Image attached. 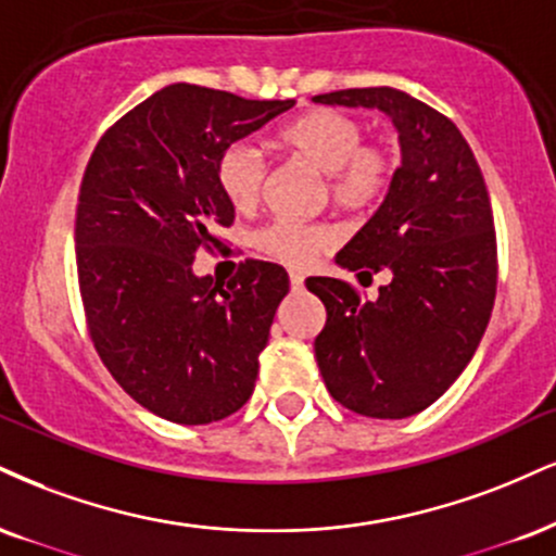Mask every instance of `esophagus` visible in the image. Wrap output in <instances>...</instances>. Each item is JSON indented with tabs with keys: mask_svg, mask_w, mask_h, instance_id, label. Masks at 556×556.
I'll use <instances>...</instances> for the list:
<instances>
[{
	"mask_svg": "<svg viewBox=\"0 0 556 556\" xmlns=\"http://www.w3.org/2000/svg\"><path fill=\"white\" fill-rule=\"evenodd\" d=\"M303 285H305V277L300 271H290V290L292 292H300L303 290Z\"/></svg>",
	"mask_w": 556,
	"mask_h": 556,
	"instance_id": "1",
	"label": "esophagus"
}]
</instances>
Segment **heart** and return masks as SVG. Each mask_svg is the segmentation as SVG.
I'll list each match as a JSON object with an SVG mask.
<instances>
[{"label":"heart","mask_w":556,"mask_h":556,"mask_svg":"<svg viewBox=\"0 0 556 556\" xmlns=\"http://www.w3.org/2000/svg\"><path fill=\"white\" fill-rule=\"evenodd\" d=\"M359 118L337 109L300 113L277 134V144L307 168L324 176L326 197L344 212H367L391 189L399 150L388 142H363ZM264 160L249 144H230L217 160V184L238 212H251L264 191ZM256 249L287 266L311 264L337 243L331 227L277 223L256 232Z\"/></svg>","instance_id":"b5f03b06"}]
</instances>
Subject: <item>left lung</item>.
I'll return each mask as SVG.
<instances>
[{
	"label": "left lung",
	"instance_id": "left-lung-1",
	"mask_svg": "<svg viewBox=\"0 0 556 556\" xmlns=\"http://www.w3.org/2000/svg\"><path fill=\"white\" fill-rule=\"evenodd\" d=\"M378 109L399 129L401 168L386 202L337 253V264L391 274L376 300L350 282L305 279L326 305L316 337L324 383L372 419H404L434 404L477 352L497 292L490 193L458 126L396 87H352L313 98Z\"/></svg>",
	"mask_w": 556,
	"mask_h": 556
}]
</instances>
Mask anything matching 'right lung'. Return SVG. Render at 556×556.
<instances>
[{
  "label": "right lung",
  "instance_id": "1",
  "mask_svg": "<svg viewBox=\"0 0 556 556\" xmlns=\"http://www.w3.org/2000/svg\"><path fill=\"white\" fill-rule=\"evenodd\" d=\"M292 105L168 85L118 118L85 168L75 253L90 339L116 383L176 425L230 417L256 386L290 277L245 258L217 282L193 258L236 219L217 184L223 150Z\"/></svg>",
  "mask_w": 556,
  "mask_h": 556
}]
</instances>
